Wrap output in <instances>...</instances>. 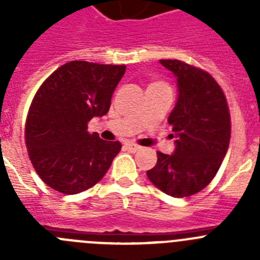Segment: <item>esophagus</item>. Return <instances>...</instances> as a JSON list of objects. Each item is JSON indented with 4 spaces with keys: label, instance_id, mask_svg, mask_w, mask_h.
Returning a JSON list of instances; mask_svg holds the SVG:
<instances>
[{
    "label": "esophagus",
    "instance_id": "1",
    "mask_svg": "<svg viewBox=\"0 0 260 260\" xmlns=\"http://www.w3.org/2000/svg\"><path fill=\"white\" fill-rule=\"evenodd\" d=\"M125 148L127 151H130V152H137V151L141 150V146H138L135 143H126Z\"/></svg>",
    "mask_w": 260,
    "mask_h": 260
}]
</instances>
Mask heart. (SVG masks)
Returning <instances> with one entry per match:
<instances>
[{"instance_id":"obj_1","label":"heart","mask_w":260,"mask_h":260,"mask_svg":"<svg viewBox=\"0 0 260 260\" xmlns=\"http://www.w3.org/2000/svg\"><path fill=\"white\" fill-rule=\"evenodd\" d=\"M153 84H162V83H153Z\"/></svg>"}]
</instances>
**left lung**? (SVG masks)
Returning a JSON list of instances; mask_svg holds the SVG:
<instances>
[{
  "label": "left lung",
  "mask_w": 260,
  "mask_h": 260,
  "mask_svg": "<svg viewBox=\"0 0 260 260\" xmlns=\"http://www.w3.org/2000/svg\"><path fill=\"white\" fill-rule=\"evenodd\" d=\"M177 78L178 100L168 123L176 133L172 155L157 152L147 177L165 194L190 197L203 190L221 165L231 141V113L221 87L203 69L160 59Z\"/></svg>",
  "instance_id": "left-lung-1"
}]
</instances>
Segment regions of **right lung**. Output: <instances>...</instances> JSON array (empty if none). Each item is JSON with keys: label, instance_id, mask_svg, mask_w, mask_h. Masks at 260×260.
<instances>
[{"label": "right lung", "instance_id": "1", "mask_svg": "<svg viewBox=\"0 0 260 260\" xmlns=\"http://www.w3.org/2000/svg\"><path fill=\"white\" fill-rule=\"evenodd\" d=\"M125 65L71 61L41 84L28 109L24 139L36 173L62 194H78L102 180L121 143L89 134L88 122L103 117Z\"/></svg>", "mask_w": 260, "mask_h": 260}]
</instances>
